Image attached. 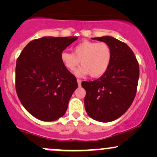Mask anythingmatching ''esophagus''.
<instances>
[{
	"instance_id": "obj_1",
	"label": "esophagus",
	"mask_w": 157,
	"mask_h": 157,
	"mask_svg": "<svg viewBox=\"0 0 157 157\" xmlns=\"http://www.w3.org/2000/svg\"><path fill=\"white\" fill-rule=\"evenodd\" d=\"M77 83H78V86H81V82H82V80H81L80 79H77Z\"/></svg>"
}]
</instances>
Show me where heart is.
Segmentation results:
<instances>
[{
    "instance_id": "obj_1",
    "label": "heart",
    "mask_w": 157,
    "mask_h": 157,
    "mask_svg": "<svg viewBox=\"0 0 157 157\" xmlns=\"http://www.w3.org/2000/svg\"><path fill=\"white\" fill-rule=\"evenodd\" d=\"M112 59L111 46L105 42L84 40L73 48L72 52L63 51L60 60L68 71H73L80 64L82 66L75 71L77 76L89 75L99 77L106 72Z\"/></svg>"
}]
</instances>
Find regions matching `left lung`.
<instances>
[{"mask_svg":"<svg viewBox=\"0 0 157 157\" xmlns=\"http://www.w3.org/2000/svg\"><path fill=\"white\" fill-rule=\"evenodd\" d=\"M111 46L112 59L106 72L93 81L82 82L86 91L84 105L97 121H113L124 114L136 96L140 75L138 61L125 43L110 36L93 38Z\"/></svg>","mask_w":157,"mask_h":157,"instance_id":"1","label":"left lung"}]
</instances>
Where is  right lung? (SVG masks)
<instances>
[{
    "instance_id": "1",
    "label": "right lung",
    "mask_w": 157,
    "mask_h": 157,
    "mask_svg": "<svg viewBox=\"0 0 157 157\" xmlns=\"http://www.w3.org/2000/svg\"><path fill=\"white\" fill-rule=\"evenodd\" d=\"M77 37H44L25 46L17 57L15 89L23 107L42 121L63 117L77 88L76 77L66 68L60 54Z\"/></svg>"
}]
</instances>
